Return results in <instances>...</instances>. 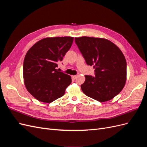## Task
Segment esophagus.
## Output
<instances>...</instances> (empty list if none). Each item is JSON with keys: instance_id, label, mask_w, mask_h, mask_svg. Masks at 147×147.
I'll return each instance as SVG.
<instances>
[{"instance_id": "esophagus-1", "label": "esophagus", "mask_w": 147, "mask_h": 147, "mask_svg": "<svg viewBox=\"0 0 147 147\" xmlns=\"http://www.w3.org/2000/svg\"><path fill=\"white\" fill-rule=\"evenodd\" d=\"M77 75H74V76L72 77V78L73 80H75V79L77 78Z\"/></svg>"}]
</instances>
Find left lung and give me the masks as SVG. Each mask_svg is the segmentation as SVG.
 <instances>
[{"instance_id": "1", "label": "left lung", "mask_w": 147, "mask_h": 147, "mask_svg": "<svg viewBox=\"0 0 147 147\" xmlns=\"http://www.w3.org/2000/svg\"><path fill=\"white\" fill-rule=\"evenodd\" d=\"M75 42L87 65L95 69L94 76L85 75L83 92L99 102L113 99L121 91L126 80L127 64L121 51L104 38L82 37L75 38Z\"/></svg>"}]
</instances>
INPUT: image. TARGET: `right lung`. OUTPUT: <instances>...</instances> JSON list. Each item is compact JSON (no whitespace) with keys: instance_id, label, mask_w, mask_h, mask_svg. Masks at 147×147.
I'll return each instance as SVG.
<instances>
[{"instance_id":"obj_1","label":"right lung","mask_w":147,"mask_h":147,"mask_svg":"<svg viewBox=\"0 0 147 147\" xmlns=\"http://www.w3.org/2000/svg\"><path fill=\"white\" fill-rule=\"evenodd\" d=\"M72 37L45 38L27 52L23 63L25 86L39 101L50 103L63 96L72 82L70 75L56 69L72 45Z\"/></svg>"}]
</instances>
